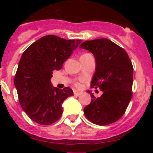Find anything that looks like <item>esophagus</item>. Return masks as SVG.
Here are the masks:
<instances>
[{"label": "esophagus", "mask_w": 153, "mask_h": 153, "mask_svg": "<svg viewBox=\"0 0 153 153\" xmlns=\"http://www.w3.org/2000/svg\"><path fill=\"white\" fill-rule=\"evenodd\" d=\"M74 94L75 96H76V97H78V96H80L81 94H82V93H81V92L77 91V90H74Z\"/></svg>", "instance_id": "34e87169"}]
</instances>
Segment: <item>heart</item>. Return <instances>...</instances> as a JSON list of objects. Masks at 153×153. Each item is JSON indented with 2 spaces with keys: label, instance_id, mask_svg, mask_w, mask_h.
<instances>
[{
  "label": "heart",
  "instance_id": "heart-1",
  "mask_svg": "<svg viewBox=\"0 0 153 153\" xmlns=\"http://www.w3.org/2000/svg\"><path fill=\"white\" fill-rule=\"evenodd\" d=\"M76 85L77 86H80V83H79V82H76Z\"/></svg>",
  "mask_w": 153,
  "mask_h": 153
}]
</instances>
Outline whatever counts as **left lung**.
Wrapping results in <instances>:
<instances>
[{"label":"left lung","mask_w":153,"mask_h":153,"mask_svg":"<svg viewBox=\"0 0 153 153\" xmlns=\"http://www.w3.org/2000/svg\"><path fill=\"white\" fill-rule=\"evenodd\" d=\"M79 47L91 52L96 60V72L91 87L100 89L102 94L83 109L93 123L106 126L120 120L132 97L133 67L125 50L106 38L86 40Z\"/></svg>","instance_id":"8db88e82"}]
</instances>
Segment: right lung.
<instances>
[{"instance_id": "add662e5", "label": "right lung", "mask_w": 153, "mask_h": 153, "mask_svg": "<svg viewBox=\"0 0 153 153\" xmlns=\"http://www.w3.org/2000/svg\"><path fill=\"white\" fill-rule=\"evenodd\" d=\"M81 40H65L55 35L44 36L23 53L14 77L19 102L31 120L40 125L56 122L63 113L62 103L74 95L70 87H53V70L63 63L79 46Z\"/></svg>"}]
</instances>
